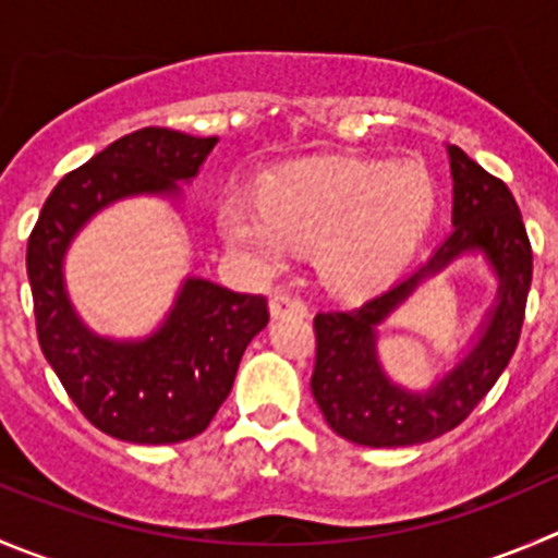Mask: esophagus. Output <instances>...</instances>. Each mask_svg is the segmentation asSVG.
<instances>
[{"label": "esophagus", "mask_w": 558, "mask_h": 558, "mask_svg": "<svg viewBox=\"0 0 558 558\" xmlns=\"http://www.w3.org/2000/svg\"><path fill=\"white\" fill-rule=\"evenodd\" d=\"M268 310H270V317H274V320H279V317H288V315H295V317H304L306 315V304H304V301L293 299V295H288V293L270 295Z\"/></svg>", "instance_id": "34e87169"}]
</instances>
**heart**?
Listing matches in <instances>:
<instances>
[{
	"mask_svg": "<svg viewBox=\"0 0 558 558\" xmlns=\"http://www.w3.org/2000/svg\"><path fill=\"white\" fill-rule=\"evenodd\" d=\"M435 216V183L416 161H317L276 174L259 203L227 196V246L257 270H276L295 246H317L337 290L369 293L413 257Z\"/></svg>",
	"mask_w": 558,
	"mask_h": 558,
	"instance_id": "obj_1",
	"label": "heart"
}]
</instances>
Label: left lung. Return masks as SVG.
<instances>
[{
  "label": "left lung",
  "instance_id": "left-lung-1",
  "mask_svg": "<svg viewBox=\"0 0 558 558\" xmlns=\"http://www.w3.org/2000/svg\"><path fill=\"white\" fill-rule=\"evenodd\" d=\"M452 169V232L427 263L350 312L315 317L312 395L328 427L359 447H413L458 427L507 369L532 288V246L507 185L447 145ZM482 256L497 276V299L459 362L424 390L397 385L377 355L379 326L429 275L454 258Z\"/></svg>",
  "mask_w": 558,
  "mask_h": 558
}]
</instances>
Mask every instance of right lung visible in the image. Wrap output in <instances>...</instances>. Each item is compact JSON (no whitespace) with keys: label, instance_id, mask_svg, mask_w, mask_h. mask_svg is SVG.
Wrapping results in <instances>:
<instances>
[{"label":"right lung","instance_id":"obj_1","mask_svg":"<svg viewBox=\"0 0 558 558\" xmlns=\"http://www.w3.org/2000/svg\"><path fill=\"white\" fill-rule=\"evenodd\" d=\"M216 136L142 129L111 142L57 183L26 246V276L40 350L78 411L129 444H180L203 433L227 400L246 344L268 326L263 295L185 276L147 337H106L73 306L65 257L78 232L109 205L161 196L178 205Z\"/></svg>","mask_w":558,"mask_h":558}]
</instances>
